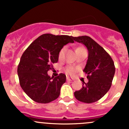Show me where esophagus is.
I'll return each mask as SVG.
<instances>
[{
	"instance_id": "obj_1",
	"label": "esophagus",
	"mask_w": 129,
	"mask_h": 129,
	"mask_svg": "<svg viewBox=\"0 0 129 129\" xmlns=\"http://www.w3.org/2000/svg\"><path fill=\"white\" fill-rule=\"evenodd\" d=\"M67 80L69 81V82H72V81L74 80V79H73L72 78H70V77H69V76H67Z\"/></svg>"
}]
</instances>
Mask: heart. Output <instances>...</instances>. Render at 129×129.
Returning <instances> with one entry per match:
<instances>
[{
    "label": "heart",
    "instance_id": "heart-1",
    "mask_svg": "<svg viewBox=\"0 0 129 129\" xmlns=\"http://www.w3.org/2000/svg\"><path fill=\"white\" fill-rule=\"evenodd\" d=\"M81 49H84V48L82 47H77V49L76 50ZM65 51H66V47H63V48L61 49V50L59 53V59H60L61 58L63 57ZM76 70H77V69L75 68V67L69 66V67H67V68L66 69V72L67 73V74H69V75H73V74H74V73L75 72Z\"/></svg>",
    "mask_w": 129,
    "mask_h": 129
}]
</instances>
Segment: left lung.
Listing matches in <instances>:
<instances>
[{
    "mask_svg": "<svg viewBox=\"0 0 129 129\" xmlns=\"http://www.w3.org/2000/svg\"><path fill=\"white\" fill-rule=\"evenodd\" d=\"M87 48L88 57L83 72L88 82H83L82 88L74 93L81 102L92 103L103 98L110 89L115 74V66L109 54L92 38L87 36L73 37Z\"/></svg>",
    "mask_w": 129,
    "mask_h": 129,
    "instance_id": "1",
    "label": "left lung"
}]
</instances>
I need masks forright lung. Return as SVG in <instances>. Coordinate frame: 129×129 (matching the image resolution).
Returning a JSON list of instances; mask_svg holds the SVG:
<instances>
[{
  "mask_svg": "<svg viewBox=\"0 0 129 129\" xmlns=\"http://www.w3.org/2000/svg\"><path fill=\"white\" fill-rule=\"evenodd\" d=\"M72 36L44 34L28 47L20 59L17 73L20 85L27 95L35 102L48 103L60 95V88L66 76L60 74L51 77L47 72L57 63L63 46L74 43Z\"/></svg>",
  "mask_w": 129,
  "mask_h": 129,
  "instance_id": "add662e5",
  "label": "right lung"
}]
</instances>
